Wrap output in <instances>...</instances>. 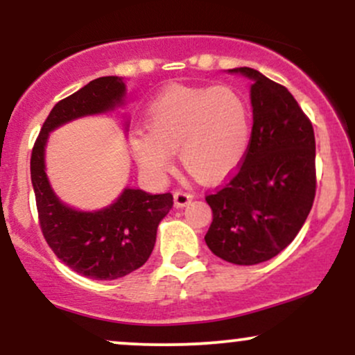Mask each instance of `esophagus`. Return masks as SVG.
I'll return each mask as SVG.
<instances>
[{
  "instance_id": "esophagus-1",
  "label": "esophagus",
  "mask_w": 355,
  "mask_h": 355,
  "mask_svg": "<svg viewBox=\"0 0 355 355\" xmlns=\"http://www.w3.org/2000/svg\"><path fill=\"white\" fill-rule=\"evenodd\" d=\"M191 198H193V195L190 193V191H185V190H177L173 193V203L177 209H182V207H185L187 203L191 202Z\"/></svg>"
}]
</instances>
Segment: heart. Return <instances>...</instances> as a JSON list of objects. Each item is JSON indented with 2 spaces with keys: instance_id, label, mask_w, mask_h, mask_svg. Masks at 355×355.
Returning a JSON list of instances; mask_svg holds the SVG:
<instances>
[{
  "instance_id": "heart-1",
  "label": "heart",
  "mask_w": 355,
  "mask_h": 355,
  "mask_svg": "<svg viewBox=\"0 0 355 355\" xmlns=\"http://www.w3.org/2000/svg\"><path fill=\"white\" fill-rule=\"evenodd\" d=\"M146 133L130 137V152L146 173L160 177L172 152L191 177L220 180L237 168L250 141V110L242 93L214 88L170 87L146 108Z\"/></svg>"
}]
</instances>
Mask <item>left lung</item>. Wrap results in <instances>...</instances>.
<instances>
[{
  "label": "left lung",
  "mask_w": 355,
  "mask_h": 355,
  "mask_svg": "<svg viewBox=\"0 0 355 355\" xmlns=\"http://www.w3.org/2000/svg\"><path fill=\"white\" fill-rule=\"evenodd\" d=\"M254 80V125L248 148L223 185L205 195L211 225L205 235L215 255L255 266L284 250L313 205L315 137L292 93L254 68H235Z\"/></svg>",
  "instance_id": "obj_1"
}]
</instances>
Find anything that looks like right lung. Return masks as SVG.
<instances>
[{"label":"right lung","mask_w":355,"mask_h":355,"mask_svg":"<svg viewBox=\"0 0 355 355\" xmlns=\"http://www.w3.org/2000/svg\"><path fill=\"white\" fill-rule=\"evenodd\" d=\"M123 95L125 83L116 76L89 81L53 107L31 152V183L44 240L64 266L96 280L118 279L144 266L155 247L158 225L172 209L173 195L125 189L108 209L73 210L50 189L44 173V144L53 128L73 118L107 112Z\"/></svg>","instance_id":"1"}]
</instances>
